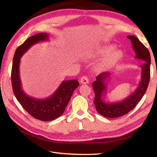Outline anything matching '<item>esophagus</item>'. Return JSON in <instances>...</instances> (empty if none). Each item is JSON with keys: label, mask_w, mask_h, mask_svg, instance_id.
<instances>
[{"label": "esophagus", "mask_w": 157, "mask_h": 157, "mask_svg": "<svg viewBox=\"0 0 157 157\" xmlns=\"http://www.w3.org/2000/svg\"><path fill=\"white\" fill-rule=\"evenodd\" d=\"M88 81L89 80L88 78L87 77H86V76H83V77L80 78V83L81 84H88Z\"/></svg>", "instance_id": "34e87169"}]
</instances>
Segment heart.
<instances>
[{
	"label": "heart",
	"mask_w": 157,
	"mask_h": 157,
	"mask_svg": "<svg viewBox=\"0 0 157 157\" xmlns=\"http://www.w3.org/2000/svg\"><path fill=\"white\" fill-rule=\"evenodd\" d=\"M115 46L114 44L103 45L97 49L93 53H89L87 56L88 58H98L103 56V58L96 65V70L98 71H105L112 67L119 61L122 53L119 50H115Z\"/></svg>",
	"instance_id": "b5f03b06"
}]
</instances>
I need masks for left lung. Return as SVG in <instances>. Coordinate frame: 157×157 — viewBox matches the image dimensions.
Returning <instances> with one entry per match:
<instances>
[{"instance_id":"8db88e82","label":"left lung","mask_w":157,"mask_h":157,"mask_svg":"<svg viewBox=\"0 0 157 157\" xmlns=\"http://www.w3.org/2000/svg\"><path fill=\"white\" fill-rule=\"evenodd\" d=\"M132 42V48L136 52L135 58L142 61L140 65L141 69V80L135 91L121 101L109 103L103 99V95L107 93L106 80L111 73L104 72L97 76L92 86L95 93L94 105L101 115L107 118H117L125 115L134 109L144 96L150 80L151 56L149 51L135 36H128Z\"/></svg>"}]
</instances>
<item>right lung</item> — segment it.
<instances>
[{"label": "right lung", "instance_id": "1", "mask_svg": "<svg viewBox=\"0 0 157 157\" xmlns=\"http://www.w3.org/2000/svg\"><path fill=\"white\" fill-rule=\"evenodd\" d=\"M50 35L40 33L27 39L17 47L13 56L11 80L14 95L25 110L32 117L42 121H50L60 117L65 111L74 90L79 83L77 80H65L61 83L55 92L46 99H36L27 95L21 86L20 63L22 56L32 46L47 41Z\"/></svg>", "mask_w": 157, "mask_h": 157}]
</instances>
